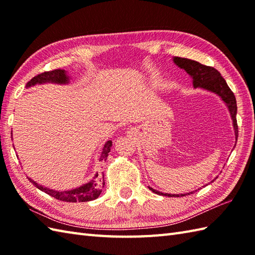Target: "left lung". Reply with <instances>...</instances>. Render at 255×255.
Returning <instances> with one entry per match:
<instances>
[{
    "mask_svg": "<svg viewBox=\"0 0 255 255\" xmlns=\"http://www.w3.org/2000/svg\"><path fill=\"white\" fill-rule=\"evenodd\" d=\"M173 61L176 64L177 67L181 69L185 70V71L189 74V77L193 79V86L195 89H203L205 91H209L211 93L218 95L221 101H223L226 106L228 107V111L230 113V116L232 119V125H234V130H235V136H236V143L238 140V124H237V101L236 96L232 93V91L227 84L226 80L221 77V74L217 70L204 66V64L199 63L197 61L191 60V59L186 58H180V57H174L173 58ZM236 147V144H235ZM150 191L153 193L162 195V196H167V197H181L185 196V195H189L196 191H193L191 193L186 194H169V193H162L156 191V189L150 187ZM199 189V188H198Z\"/></svg>",
    "mask_w": 255,
    "mask_h": 255,
    "instance_id": "1",
    "label": "left lung"
}]
</instances>
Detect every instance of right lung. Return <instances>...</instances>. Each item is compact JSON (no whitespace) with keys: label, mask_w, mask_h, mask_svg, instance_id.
<instances>
[{"label":"right lung","mask_w":255,"mask_h":255,"mask_svg":"<svg viewBox=\"0 0 255 255\" xmlns=\"http://www.w3.org/2000/svg\"><path fill=\"white\" fill-rule=\"evenodd\" d=\"M70 81V77L68 75L66 70L62 69H57L53 70V71H48L36 75V77L32 78L28 83H27L26 88H30V86H34L36 84H45V83H55V84H68ZM112 140H108L105 142L104 147H103V151L100 155V161H106L108 153L111 152L112 148ZM31 182V184L40 189V191L45 192L46 194L50 195V196L55 197L59 200H62V202H69V203H83V202H90V200L96 199L100 196L102 193V189L105 185L104 182V174L102 176L99 175V173H96L95 176L92 178V180L88 183L83 184L79 187H75L72 189H69V191H55V189L48 188L40 185L37 182H35L31 178L27 177Z\"/></svg>","instance_id":"right-lung-1"}]
</instances>
